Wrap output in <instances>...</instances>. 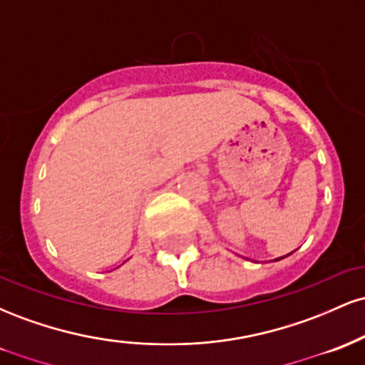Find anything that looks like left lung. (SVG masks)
Here are the masks:
<instances>
[{"label": "left lung", "mask_w": 365, "mask_h": 365, "mask_svg": "<svg viewBox=\"0 0 365 365\" xmlns=\"http://www.w3.org/2000/svg\"><path fill=\"white\" fill-rule=\"evenodd\" d=\"M287 255H290V254H287ZM287 255H284V257H287ZM279 259H283V257H278V259H274V261H279Z\"/></svg>", "instance_id": "obj_1"}]
</instances>
